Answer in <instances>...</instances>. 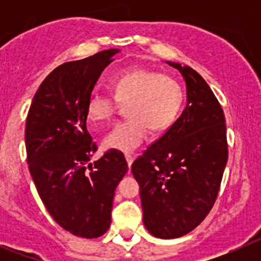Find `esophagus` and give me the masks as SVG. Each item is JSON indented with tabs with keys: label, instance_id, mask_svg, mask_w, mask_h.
<instances>
[{
	"label": "esophagus",
	"instance_id": "obj_1",
	"mask_svg": "<svg viewBox=\"0 0 261 261\" xmlns=\"http://www.w3.org/2000/svg\"><path fill=\"white\" fill-rule=\"evenodd\" d=\"M125 158H126V162H127V165H128V167H131V164H133L135 155L128 154V152H127V154H125Z\"/></svg>",
	"mask_w": 261,
	"mask_h": 261
}]
</instances>
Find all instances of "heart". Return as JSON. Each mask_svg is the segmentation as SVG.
Listing matches in <instances>:
<instances>
[{
  "instance_id": "1",
  "label": "heart",
  "mask_w": 261,
  "mask_h": 261,
  "mask_svg": "<svg viewBox=\"0 0 261 261\" xmlns=\"http://www.w3.org/2000/svg\"><path fill=\"white\" fill-rule=\"evenodd\" d=\"M114 96L94 92L88 97L86 112L93 122H107L126 103L128 118L117 122L107 133L103 145L118 151H131L147 140L150 127L160 131L172 125L183 105L179 82L149 69H128L110 80Z\"/></svg>"
}]
</instances>
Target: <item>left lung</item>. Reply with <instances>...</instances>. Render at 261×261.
<instances>
[{"label":"left lung","mask_w":261,"mask_h":261,"mask_svg":"<svg viewBox=\"0 0 261 261\" xmlns=\"http://www.w3.org/2000/svg\"><path fill=\"white\" fill-rule=\"evenodd\" d=\"M186 80L188 103L180 117L136 158L143 221L151 235L191 232L212 210L228 158L225 115L206 81L191 67L167 62Z\"/></svg>","instance_id":"8db88e82"}]
</instances>
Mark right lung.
Instances as JSON below:
<instances>
[{
	"label": "right lung",
	"mask_w": 261,
	"mask_h": 261,
	"mask_svg": "<svg viewBox=\"0 0 261 261\" xmlns=\"http://www.w3.org/2000/svg\"><path fill=\"white\" fill-rule=\"evenodd\" d=\"M118 51L103 50L55 68L26 118V159L39 196L55 222L80 238H99L109 230L115 189L128 169L114 149L89 163L98 147L87 130L86 105Z\"/></svg>",
	"instance_id": "1"
}]
</instances>
